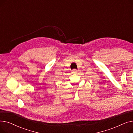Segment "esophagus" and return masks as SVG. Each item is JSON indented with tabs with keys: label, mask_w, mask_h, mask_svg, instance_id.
Listing matches in <instances>:
<instances>
[{
	"label": "esophagus",
	"mask_w": 133,
	"mask_h": 133,
	"mask_svg": "<svg viewBox=\"0 0 133 133\" xmlns=\"http://www.w3.org/2000/svg\"><path fill=\"white\" fill-rule=\"evenodd\" d=\"M72 73H76L78 72V70L76 69H74L72 71Z\"/></svg>",
	"instance_id": "1"
}]
</instances>
